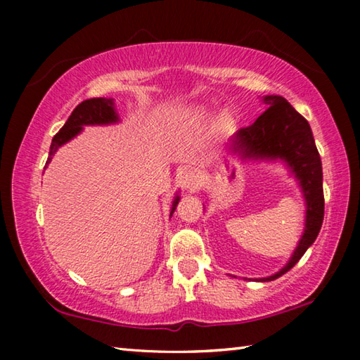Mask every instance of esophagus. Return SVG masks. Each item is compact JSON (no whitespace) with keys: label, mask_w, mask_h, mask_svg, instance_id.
Listing matches in <instances>:
<instances>
[{"label":"esophagus","mask_w":360,"mask_h":360,"mask_svg":"<svg viewBox=\"0 0 360 360\" xmlns=\"http://www.w3.org/2000/svg\"><path fill=\"white\" fill-rule=\"evenodd\" d=\"M179 182L184 188H188V191H193L198 186V174L193 168H186L184 172H181L179 174Z\"/></svg>","instance_id":"obj_1"}]
</instances>
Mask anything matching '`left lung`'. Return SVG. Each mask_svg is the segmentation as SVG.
Wrapping results in <instances>:
<instances>
[{"mask_svg": "<svg viewBox=\"0 0 360 360\" xmlns=\"http://www.w3.org/2000/svg\"><path fill=\"white\" fill-rule=\"evenodd\" d=\"M264 103L266 111L252 125L236 133V149H241L246 157L283 158L288 162L307 200V229L289 264L276 275L264 278V281H273L288 273L314 243L324 221V191L321 157L307 119L283 96L266 95Z\"/></svg>", "mask_w": 360, "mask_h": 360, "instance_id": "left-lung-1", "label": "left lung"}]
</instances>
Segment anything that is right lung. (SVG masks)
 <instances>
[{
	"label": "right lung",
	"instance_id": "add662e5",
	"mask_svg": "<svg viewBox=\"0 0 360 360\" xmlns=\"http://www.w3.org/2000/svg\"><path fill=\"white\" fill-rule=\"evenodd\" d=\"M117 120V114L114 112V103L112 100L106 98H90L85 100L75 108V111L66 120V124L60 129L56 136L52 139L51 152H49V158L46 165L51 162L52 155L56 154L60 146L70 141L72 136H76L79 131L82 130V125H94V124H111V122ZM179 198H176L173 202V210H176Z\"/></svg>",
	"mask_w": 360,
	"mask_h": 360
}]
</instances>
